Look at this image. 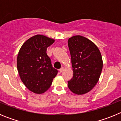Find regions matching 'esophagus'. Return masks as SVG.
Listing matches in <instances>:
<instances>
[{"mask_svg": "<svg viewBox=\"0 0 121 121\" xmlns=\"http://www.w3.org/2000/svg\"><path fill=\"white\" fill-rule=\"evenodd\" d=\"M63 70H64V68H63V67H62L60 69H59V72L62 73L63 71Z\"/></svg>", "mask_w": 121, "mask_h": 121, "instance_id": "1", "label": "esophagus"}]
</instances>
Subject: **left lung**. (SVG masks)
Segmentation results:
<instances>
[{"label": "left lung", "instance_id": "left-lung-1", "mask_svg": "<svg viewBox=\"0 0 121 121\" xmlns=\"http://www.w3.org/2000/svg\"><path fill=\"white\" fill-rule=\"evenodd\" d=\"M68 44L73 71L68 86L74 93L84 95L99 81L103 67L101 53L92 41L79 35L69 38Z\"/></svg>", "mask_w": 121, "mask_h": 121}]
</instances>
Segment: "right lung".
<instances>
[{
  "instance_id": "obj_1",
  "label": "right lung",
  "mask_w": 121,
  "mask_h": 121,
  "mask_svg": "<svg viewBox=\"0 0 121 121\" xmlns=\"http://www.w3.org/2000/svg\"><path fill=\"white\" fill-rule=\"evenodd\" d=\"M54 42V39L45 36L35 35L25 42L18 53L19 76L26 88L36 94L48 90L58 72L47 54V48Z\"/></svg>"
}]
</instances>
